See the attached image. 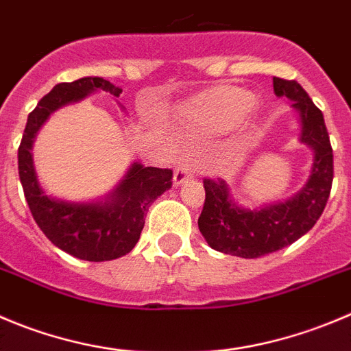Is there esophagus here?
<instances>
[{"instance_id": "obj_1", "label": "esophagus", "mask_w": 351, "mask_h": 351, "mask_svg": "<svg viewBox=\"0 0 351 351\" xmlns=\"http://www.w3.org/2000/svg\"><path fill=\"white\" fill-rule=\"evenodd\" d=\"M193 169L189 165H181L176 169V172H173V186H181L182 182L189 181V179H193Z\"/></svg>"}]
</instances>
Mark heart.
Listing matches in <instances>:
<instances>
[{
  "label": "heart",
  "mask_w": 351,
  "mask_h": 351,
  "mask_svg": "<svg viewBox=\"0 0 351 351\" xmlns=\"http://www.w3.org/2000/svg\"><path fill=\"white\" fill-rule=\"evenodd\" d=\"M255 103V96L234 86H217L182 105V119L196 134H220L234 129Z\"/></svg>",
  "instance_id": "1"
}]
</instances>
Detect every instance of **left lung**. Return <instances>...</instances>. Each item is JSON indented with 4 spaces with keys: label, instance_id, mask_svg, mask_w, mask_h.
Masks as SVG:
<instances>
[{
    "label": "left lung",
    "instance_id": "1",
    "mask_svg": "<svg viewBox=\"0 0 351 351\" xmlns=\"http://www.w3.org/2000/svg\"><path fill=\"white\" fill-rule=\"evenodd\" d=\"M274 93L298 113L300 143L313 153L306 184L291 198L246 208L231 196L228 182L205 179V205L198 228L210 248L241 258L282 250L310 231L322 215L332 184V148L324 115L296 81L274 77Z\"/></svg>",
    "mask_w": 351,
    "mask_h": 351
}]
</instances>
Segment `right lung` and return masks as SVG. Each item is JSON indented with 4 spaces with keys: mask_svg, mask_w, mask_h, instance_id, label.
Segmentation results:
<instances>
[{
    "mask_svg": "<svg viewBox=\"0 0 351 351\" xmlns=\"http://www.w3.org/2000/svg\"><path fill=\"white\" fill-rule=\"evenodd\" d=\"M119 98L122 89L103 77H82L56 84L34 110L19 146V176L32 217L46 238L75 258L106 262L128 255L145 228L148 206L172 186V170L131 163L122 181L108 195L93 202H66L41 188L32 160V145L53 112L79 103L91 93Z\"/></svg>",
    "mask_w": 351,
    "mask_h": 351,
    "instance_id": "1",
    "label": "right lung"
}]
</instances>
